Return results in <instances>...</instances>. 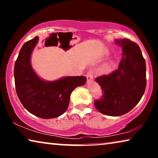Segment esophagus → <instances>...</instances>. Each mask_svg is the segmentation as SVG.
I'll list each match as a JSON object with an SVG mask.
<instances>
[{
  "label": "esophagus",
  "instance_id": "34e87169",
  "mask_svg": "<svg viewBox=\"0 0 158 158\" xmlns=\"http://www.w3.org/2000/svg\"><path fill=\"white\" fill-rule=\"evenodd\" d=\"M86 77H87V83H90V81H92L93 79H94V73H93V71L90 70L87 73V75H86Z\"/></svg>",
  "mask_w": 158,
  "mask_h": 158
}]
</instances>
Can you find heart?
<instances>
[{
    "mask_svg": "<svg viewBox=\"0 0 158 158\" xmlns=\"http://www.w3.org/2000/svg\"><path fill=\"white\" fill-rule=\"evenodd\" d=\"M109 51H105V52H104V55H109ZM106 69H108V66L106 67Z\"/></svg>",
    "mask_w": 158,
    "mask_h": 158,
    "instance_id": "1",
    "label": "heart"
}]
</instances>
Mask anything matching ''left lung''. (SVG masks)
<instances>
[{"label": "left lung", "instance_id": "left-lung-1", "mask_svg": "<svg viewBox=\"0 0 158 158\" xmlns=\"http://www.w3.org/2000/svg\"><path fill=\"white\" fill-rule=\"evenodd\" d=\"M122 49L117 70L96 78L103 95L95 101L97 110L105 115L122 116L130 111L143 96L146 88V64L139 47L127 39L115 40Z\"/></svg>", "mask_w": 158, "mask_h": 158}]
</instances>
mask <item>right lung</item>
<instances>
[{
  "label": "right lung",
  "instance_id": "add662e5",
  "mask_svg": "<svg viewBox=\"0 0 158 158\" xmlns=\"http://www.w3.org/2000/svg\"><path fill=\"white\" fill-rule=\"evenodd\" d=\"M38 41L36 36L21 47L14 65L15 85L19 100L28 111L38 117L52 118L65 112L71 93L77 86L85 85L86 77L68 76L53 81L39 77L31 64Z\"/></svg>",
  "mask_w": 158,
  "mask_h": 158
}]
</instances>
